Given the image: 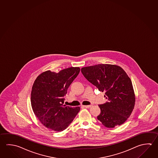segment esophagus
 Here are the masks:
<instances>
[{"mask_svg":"<svg viewBox=\"0 0 158 158\" xmlns=\"http://www.w3.org/2000/svg\"><path fill=\"white\" fill-rule=\"evenodd\" d=\"M91 106L92 105H83V107H84V108H90V107H91Z\"/></svg>","mask_w":158,"mask_h":158,"instance_id":"1","label":"esophagus"}]
</instances>
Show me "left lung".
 Wrapping results in <instances>:
<instances>
[{"label":"left lung","mask_w":158,"mask_h":158,"mask_svg":"<svg viewBox=\"0 0 158 158\" xmlns=\"http://www.w3.org/2000/svg\"><path fill=\"white\" fill-rule=\"evenodd\" d=\"M85 78L99 90L105 92L108 102L99 105L100 114L97 118L105 127L123 124L133 112L135 95L133 84L122 67L116 65L99 64L83 67Z\"/></svg>","instance_id":"left-lung-1"}]
</instances>
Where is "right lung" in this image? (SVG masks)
Listing matches in <instances>:
<instances>
[{
  "label": "right lung",
  "instance_id": "right-lung-1",
  "mask_svg": "<svg viewBox=\"0 0 158 158\" xmlns=\"http://www.w3.org/2000/svg\"><path fill=\"white\" fill-rule=\"evenodd\" d=\"M79 67H70L58 73L47 70L34 81L31 105L42 124L56 131L67 129L80 111V107L63 105V97L80 72Z\"/></svg>",
  "mask_w": 158,
  "mask_h": 158
}]
</instances>
